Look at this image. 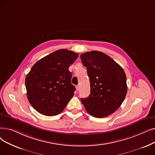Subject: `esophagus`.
I'll return each mask as SVG.
<instances>
[{"label":"esophagus","instance_id":"34e87169","mask_svg":"<svg viewBox=\"0 0 155 155\" xmlns=\"http://www.w3.org/2000/svg\"><path fill=\"white\" fill-rule=\"evenodd\" d=\"M76 90L78 91L79 90V85H76Z\"/></svg>","mask_w":155,"mask_h":155}]
</instances>
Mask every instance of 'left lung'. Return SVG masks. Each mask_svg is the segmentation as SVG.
<instances>
[{
	"label": "left lung",
	"mask_w": 155,
	"mask_h": 155,
	"mask_svg": "<svg viewBox=\"0 0 155 155\" xmlns=\"http://www.w3.org/2000/svg\"><path fill=\"white\" fill-rule=\"evenodd\" d=\"M80 59L87 70L91 94L81 98L86 111L96 118L111 115L122 104L127 92L124 69L110 56L99 51L82 54Z\"/></svg>",
	"instance_id": "8db88e82"
}]
</instances>
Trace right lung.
Wrapping results in <instances>:
<instances>
[{"label":"right lung","mask_w":155,"mask_h":155,"mask_svg":"<svg viewBox=\"0 0 155 155\" xmlns=\"http://www.w3.org/2000/svg\"><path fill=\"white\" fill-rule=\"evenodd\" d=\"M78 56L76 52L59 49L32 66L25 85L29 102L38 113L55 116L64 110L75 91L68 68Z\"/></svg>","instance_id":"add662e5"}]
</instances>
